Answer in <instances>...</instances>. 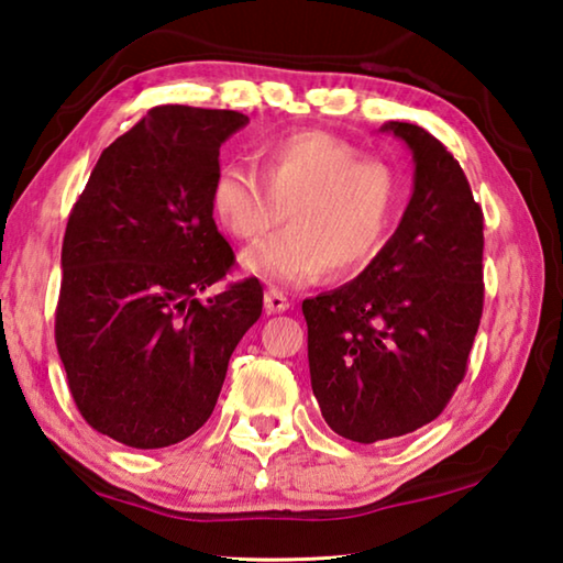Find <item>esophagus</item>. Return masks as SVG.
I'll return each mask as SVG.
<instances>
[{
	"label": "esophagus",
	"instance_id": "obj_1",
	"mask_svg": "<svg viewBox=\"0 0 563 563\" xmlns=\"http://www.w3.org/2000/svg\"><path fill=\"white\" fill-rule=\"evenodd\" d=\"M263 305H265V310H268V312H285V310L290 308V300L285 298V292H283V290H278V288H268V290H265Z\"/></svg>",
	"mask_w": 563,
	"mask_h": 563
}]
</instances>
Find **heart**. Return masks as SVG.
Wrapping results in <instances>:
<instances>
[{"label": "heart", "mask_w": 563, "mask_h": 563, "mask_svg": "<svg viewBox=\"0 0 563 563\" xmlns=\"http://www.w3.org/2000/svg\"><path fill=\"white\" fill-rule=\"evenodd\" d=\"M261 174L225 164L211 184V213L235 241H258L280 223L288 228L243 255V268L271 285L300 288L330 268L365 271L393 235L402 188L383 161L328 131H292L258 148Z\"/></svg>", "instance_id": "1"}]
</instances>
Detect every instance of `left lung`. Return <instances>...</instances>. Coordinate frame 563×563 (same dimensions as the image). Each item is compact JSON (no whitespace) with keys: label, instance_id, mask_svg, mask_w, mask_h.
<instances>
[{"label":"left lung","instance_id":"left-lung-1","mask_svg":"<svg viewBox=\"0 0 563 563\" xmlns=\"http://www.w3.org/2000/svg\"><path fill=\"white\" fill-rule=\"evenodd\" d=\"M415 186L385 251L355 280L302 300L310 383L332 432L373 444L440 417L479 328L484 216L432 133L387 121Z\"/></svg>","mask_w":563,"mask_h":563}]
</instances>
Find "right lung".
<instances>
[{
    "instance_id": "obj_1",
    "label": "right lung",
    "mask_w": 563,
    "mask_h": 563,
    "mask_svg": "<svg viewBox=\"0 0 563 563\" xmlns=\"http://www.w3.org/2000/svg\"><path fill=\"white\" fill-rule=\"evenodd\" d=\"M245 123L225 109H151L103 148L71 208L56 347L81 417L126 446L161 450L201 430L263 312L258 278L198 300L235 258L211 184Z\"/></svg>"
}]
</instances>
